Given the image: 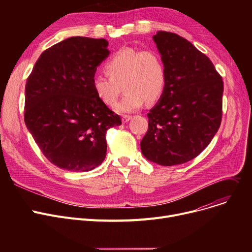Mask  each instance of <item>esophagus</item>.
I'll list each match as a JSON object with an SVG mask.
<instances>
[{"instance_id":"34e87169","label":"esophagus","mask_w":252,"mask_h":252,"mask_svg":"<svg viewBox=\"0 0 252 252\" xmlns=\"http://www.w3.org/2000/svg\"><path fill=\"white\" fill-rule=\"evenodd\" d=\"M130 119H131V116H130V115H123L122 121H123V123H124V124H126V123L129 122Z\"/></svg>"}]
</instances>
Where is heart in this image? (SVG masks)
Listing matches in <instances>:
<instances>
[{
	"label": "heart",
	"instance_id": "obj_1",
	"mask_svg": "<svg viewBox=\"0 0 252 252\" xmlns=\"http://www.w3.org/2000/svg\"><path fill=\"white\" fill-rule=\"evenodd\" d=\"M104 69L108 76L95 73L92 87L96 96L106 105L113 106L124 85L126 95L114 110L130 113L140 109L145 101L153 103L159 99L166 85L165 64L156 51L124 48L107 60Z\"/></svg>",
	"mask_w": 252,
	"mask_h": 252
}]
</instances>
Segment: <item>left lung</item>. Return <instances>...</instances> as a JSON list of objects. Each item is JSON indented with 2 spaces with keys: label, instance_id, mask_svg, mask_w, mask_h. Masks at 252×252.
I'll return each mask as SVG.
<instances>
[{
  "label": "left lung",
  "instance_id": "obj_1",
  "mask_svg": "<svg viewBox=\"0 0 252 252\" xmlns=\"http://www.w3.org/2000/svg\"><path fill=\"white\" fill-rule=\"evenodd\" d=\"M153 41L165 64L166 85L147 114L140 145L148 160L171 166L192 160L217 134L223 83L210 59L186 38L158 32Z\"/></svg>",
  "mask_w": 252,
  "mask_h": 252
}]
</instances>
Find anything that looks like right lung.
Masks as SVG:
<instances>
[{
    "label": "right lung",
    "instance_id": "right-lung-1",
    "mask_svg": "<svg viewBox=\"0 0 252 252\" xmlns=\"http://www.w3.org/2000/svg\"><path fill=\"white\" fill-rule=\"evenodd\" d=\"M104 38L72 36L44 51L25 85L24 122L48 160L89 171L106 157V131L119 115L95 94L92 77L108 57Z\"/></svg>",
    "mask_w": 252,
    "mask_h": 252
}]
</instances>
